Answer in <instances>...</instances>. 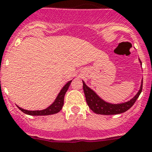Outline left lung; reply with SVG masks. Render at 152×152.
Here are the masks:
<instances>
[{
    "label": "left lung",
    "instance_id": "obj_1",
    "mask_svg": "<svg viewBox=\"0 0 152 152\" xmlns=\"http://www.w3.org/2000/svg\"><path fill=\"white\" fill-rule=\"evenodd\" d=\"M141 63V61H140ZM83 88L84 91L85 97H86V101L88 104L89 108L93 111L96 114L100 115H116L120 114L123 112H126L134 105L138 97L140 96L141 91H142L143 87V81L141 83L140 91H138L135 97L132 98L130 101L122 104H112L110 103H107L102 99H101L98 96L94 93L91 88H89L87 85L85 84V83L83 81Z\"/></svg>",
    "mask_w": 152,
    "mask_h": 152
}]
</instances>
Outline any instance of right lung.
Instances as JSON below:
<instances>
[{
	"instance_id": "obj_1",
	"label": "right lung",
	"mask_w": 152,
	"mask_h": 152,
	"mask_svg": "<svg viewBox=\"0 0 152 152\" xmlns=\"http://www.w3.org/2000/svg\"><path fill=\"white\" fill-rule=\"evenodd\" d=\"M72 82L71 81H69V82L66 83L63 87V88L61 89L60 93L58 94V95L57 96L56 99L54 102L52 104H50L48 108H47L46 109H44V110H40V111H28V110H25V109H23L21 108L20 107L18 108L20 109L23 112H24L25 114L29 115H53V114H56L58 112H59L61 110L62 108V106L64 104V97H65V94L66 93V91H68L69 89V87L70 86V83Z\"/></svg>"
}]
</instances>
